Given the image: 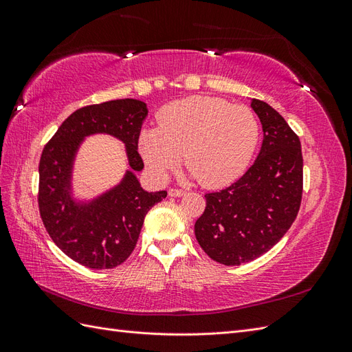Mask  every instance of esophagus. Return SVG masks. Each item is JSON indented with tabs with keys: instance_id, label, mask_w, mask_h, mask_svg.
Segmentation results:
<instances>
[{
	"instance_id": "obj_1",
	"label": "esophagus",
	"mask_w": 352,
	"mask_h": 352,
	"mask_svg": "<svg viewBox=\"0 0 352 352\" xmlns=\"http://www.w3.org/2000/svg\"><path fill=\"white\" fill-rule=\"evenodd\" d=\"M186 192L184 189H179V188H170L168 189V195L170 197H184Z\"/></svg>"
}]
</instances>
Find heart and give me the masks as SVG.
I'll return each instance as SVG.
<instances>
[{"label": "heart", "instance_id": "heart-1", "mask_svg": "<svg viewBox=\"0 0 352 352\" xmlns=\"http://www.w3.org/2000/svg\"><path fill=\"white\" fill-rule=\"evenodd\" d=\"M260 144V123L242 104L220 98L190 97L170 104L160 114V126L140 138V151L158 177L185 166L206 188L235 182Z\"/></svg>", "mask_w": 352, "mask_h": 352}]
</instances>
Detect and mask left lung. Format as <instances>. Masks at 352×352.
<instances>
[{"instance_id":"8db88e82","label":"left lung","mask_w":352,"mask_h":352,"mask_svg":"<svg viewBox=\"0 0 352 352\" xmlns=\"http://www.w3.org/2000/svg\"><path fill=\"white\" fill-rule=\"evenodd\" d=\"M264 140L255 163L230 186L206 194L195 236L211 260L239 265L258 258L292 226L302 199L298 135L267 102L251 100Z\"/></svg>"}]
</instances>
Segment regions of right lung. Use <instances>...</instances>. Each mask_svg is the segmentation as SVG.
<instances>
[{
	"instance_id": "obj_1",
	"label": "right lung",
	"mask_w": 352,
	"mask_h": 352,
	"mask_svg": "<svg viewBox=\"0 0 352 352\" xmlns=\"http://www.w3.org/2000/svg\"><path fill=\"white\" fill-rule=\"evenodd\" d=\"M146 113L145 102L132 98L87 105L70 114L42 150L38 186L42 223L57 247L85 267L120 265L135 250L146 212L167 192H146L129 172L119 186L92 204H73L67 188L74 151L83 136L110 133L126 144L129 164L140 172L144 162L136 148Z\"/></svg>"
}]
</instances>
